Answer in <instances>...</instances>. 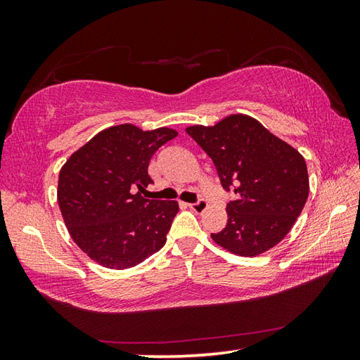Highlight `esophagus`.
Segmentation results:
<instances>
[{"label":"esophagus","mask_w":360,"mask_h":360,"mask_svg":"<svg viewBox=\"0 0 360 360\" xmlns=\"http://www.w3.org/2000/svg\"><path fill=\"white\" fill-rule=\"evenodd\" d=\"M188 207L192 209L195 213H204L205 209L209 207V204L205 200H200L198 202H193V204H188Z\"/></svg>","instance_id":"1"}]
</instances>
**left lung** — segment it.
<instances>
[{"instance_id":"obj_1","label":"left lung","mask_w":360,"mask_h":360,"mask_svg":"<svg viewBox=\"0 0 360 360\" xmlns=\"http://www.w3.org/2000/svg\"><path fill=\"white\" fill-rule=\"evenodd\" d=\"M186 131L212 158L223 187L236 193L226 207V227L212 233V240L241 257L262 255L277 246L308 200L304 158L246 114Z\"/></svg>"}]
</instances>
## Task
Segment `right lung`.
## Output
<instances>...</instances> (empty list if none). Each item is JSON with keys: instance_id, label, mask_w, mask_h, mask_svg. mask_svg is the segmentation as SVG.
Segmentation results:
<instances>
[{"instance_id": "1", "label": "right lung", "mask_w": 360, "mask_h": 360, "mask_svg": "<svg viewBox=\"0 0 360 360\" xmlns=\"http://www.w3.org/2000/svg\"><path fill=\"white\" fill-rule=\"evenodd\" d=\"M178 136L172 128L143 131L131 124L97 133L66 160L57 200L74 243L110 269H128L164 248L176 201L147 200L148 164Z\"/></svg>"}]
</instances>
